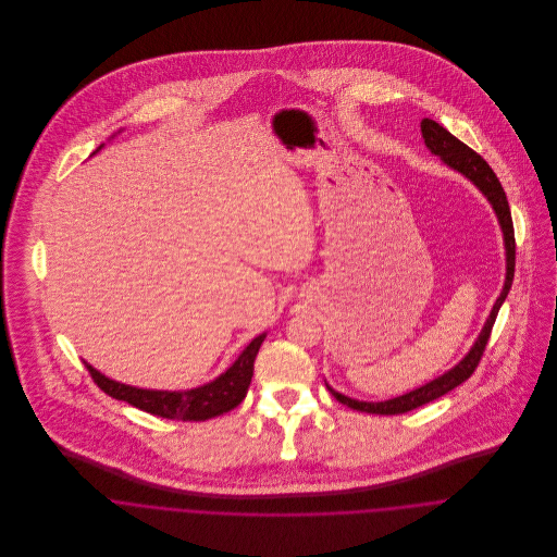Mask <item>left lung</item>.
I'll return each instance as SVG.
<instances>
[{"mask_svg": "<svg viewBox=\"0 0 557 557\" xmlns=\"http://www.w3.org/2000/svg\"><path fill=\"white\" fill-rule=\"evenodd\" d=\"M420 131H422L424 144L431 150V154L440 157L442 162H446L450 169H455V171L463 173L468 180H472L478 188L482 190V195L488 199V203L493 206V210L497 214V221H499V227H502V234H504V246H506V281H504V289H502L499 298L493 305L491 315L486 319L482 332L478 334L474 347L468 351V356L457 367H453L442 377H437V380H433V382H429V384H424V386H420V388H416V391H411L403 397L380 400V403H367V400L345 397V395H341V393H336L327 386L330 395L336 398L338 403H343L351 409H358V411H367V413H382V416L405 413V411H411V409H416L420 405H426L435 398L444 397L446 393H450L453 388H457L459 384L470 380L472 373L476 371L482 354H484V347H486V341L491 336V327L495 323V318L499 313V307L504 305V300L510 292L512 278H515V248H517L515 246V227H512L508 199H506V193H504L497 175L486 164V160L476 154L472 148H468L463 141H459L455 135H450L435 120L424 117L420 122Z\"/></svg>", "mask_w": 557, "mask_h": 557, "instance_id": "8db88e82", "label": "left lung"}]
</instances>
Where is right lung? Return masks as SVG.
<instances>
[{
    "label": "right lung",
    "instance_id": "add662e5",
    "mask_svg": "<svg viewBox=\"0 0 557 557\" xmlns=\"http://www.w3.org/2000/svg\"><path fill=\"white\" fill-rule=\"evenodd\" d=\"M265 334L255 336L246 349L238 356V360L214 382L184 391V393H169V391H144V388H133L120 382H113L98 373L91 364L85 362V369L89 371L91 380L96 386L107 393L109 397L117 400H126L133 407H139L152 416L169 418V420H184V422H201L214 416H221L234 407L246 397V391L252 380V369H255V358L257 351L263 343Z\"/></svg>",
    "mask_w": 557,
    "mask_h": 557
}]
</instances>
